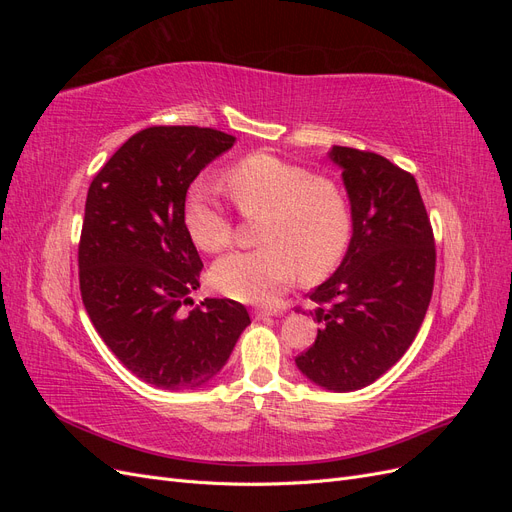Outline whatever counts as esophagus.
I'll return each mask as SVG.
<instances>
[{"label": "esophagus", "mask_w": 512, "mask_h": 512, "mask_svg": "<svg viewBox=\"0 0 512 512\" xmlns=\"http://www.w3.org/2000/svg\"><path fill=\"white\" fill-rule=\"evenodd\" d=\"M269 316H275V309H256V312H254L256 320H265Z\"/></svg>", "instance_id": "1"}]
</instances>
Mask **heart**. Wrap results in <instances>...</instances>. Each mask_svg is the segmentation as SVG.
Instances as JSON below:
<instances>
[{
    "instance_id": "1",
    "label": "heart",
    "mask_w": 512,
    "mask_h": 512,
    "mask_svg": "<svg viewBox=\"0 0 512 512\" xmlns=\"http://www.w3.org/2000/svg\"><path fill=\"white\" fill-rule=\"evenodd\" d=\"M224 183L241 215H260L256 241L262 243L215 262L211 280L226 297L271 305L301 273L320 280L344 260L354 215L337 179L258 151L232 164ZM183 224L203 252H222L232 241L230 215L205 188H194L185 198Z\"/></svg>"
}]
</instances>
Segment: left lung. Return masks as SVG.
<instances>
[{
	"label": "left lung",
	"mask_w": 512,
	"mask_h": 512,
	"mask_svg": "<svg viewBox=\"0 0 512 512\" xmlns=\"http://www.w3.org/2000/svg\"><path fill=\"white\" fill-rule=\"evenodd\" d=\"M344 168L354 230L339 269L307 294L320 324L297 367L329 391L378 380L406 354L425 320L436 239L412 173L374 151L333 147Z\"/></svg>",
	"instance_id": "left-lung-1"
}]
</instances>
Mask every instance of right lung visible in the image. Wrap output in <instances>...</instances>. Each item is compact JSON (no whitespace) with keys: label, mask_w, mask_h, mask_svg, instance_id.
Returning <instances> with one entry per match:
<instances>
[{"label":"right lung","mask_w":512,"mask_h":512,"mask_svg":"<svg viewBox=\"0 0 512 512\" xmlns=\"http://www.w3.org/2000/svg\"><path fill=\"white\" fill-rule=\"evenodd\" d=\"M235 136L198 126L132 134L94 177L79 241L87 314L134 376L166 391L198 389L228 361L250 324L230 299L192 305L200 260L183 224L190 183Z\"/></svg>","instance_id":"obj_1"}]
</instances>
